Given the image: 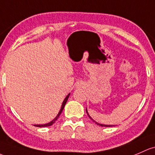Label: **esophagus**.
Returning <instances> with one entry per match:
<instances>
[{"label": "esophagus", "mask_w": 155, "mask_h": 155, "mask_svg": "<svg viewBox=\"0 0 155 155\" xmlns=\"http://www.w3.org/2000/svg\"><path fill=\"white\" fill-rule=\"evenodd\" d=\"M84 84L82 82H76V88H81V87H84Z\"/></svg>", "instance_id": "1"}]
</instances>
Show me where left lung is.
Listing matches in <instances>:
<instances>
[{"mask_svg":"<svg viewBox=\"0 0 155 155\" xmlns=\"http://www.w3.org/2000/svg\"><path fill=\"white\" fill-rule=\"evenodd\" d=\"M86 112H87V115H88V117H90V119H91V120H93V121L94 122V123H96V124H97V125H100V126H105V127H112V126H114V125H104V124H101V123H97V122H96L95 120H94L92 119V117H91L90 115H89V114H88V112H87V108H86Z\"/></svg>","mask_w":155,"mask_h":155,"instance_id":"left-lung-1","label":"left lung"}]
</instances>
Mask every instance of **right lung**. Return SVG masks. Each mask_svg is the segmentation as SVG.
Masks as SVG:
<instances>
[{"instance_id": "1", "label": "right lung", "mask_w": 155, "mask_h": 155, "mask_svg": "<svg viewBox=\"0 0 155 155\" xmlns=\"http://www.w3.org/2000/svg\"><path fill=\"white\" fill-rule=\"evenodd\" d=\"M70 94H68V96H67L66 97H65L64 99V101H63V102H62V105H61V109H60L59 112H58V114H57V116H56V117H55V118L53 119V120H52L51 122H50V123H46V124H41V125H34V126H36V127H40V128H41V127H48V126H50V125H53V123H54L55 122H56V120H58V117H59L60 114H61V112H62L63 109H64V105H65V104H66L67 101H68V98H69V96H70Z\"/></svg>"}]
</instances>
